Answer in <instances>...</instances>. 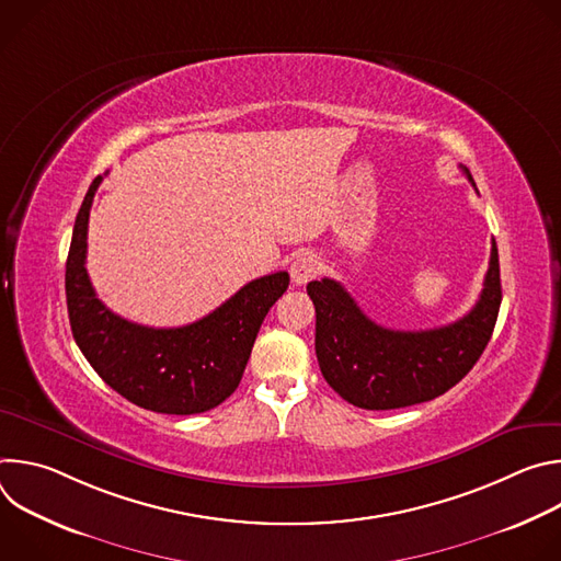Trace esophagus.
I'll use <instances>...</instances> for the list:
<instances>
[{"mask_svg":"<svg viewBox=\"0 0 561 561\" xmlns=\"http://www.w3.org/2000/svg\"><path fill=\"white\" fill-rule=\"evenodd\" d=\"M319 273V260L312 253H304L299 255L293 264H290V279L295 286H304L310 279H314Z\"/></svg>","mask_w":561,"mask_h":561,"instance_id":"34e87169","label":"esophagus"}]
</instances>
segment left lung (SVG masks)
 Returning <instances> with one entry per match:
<instances>
[{"label":"left lung","instance_id":"1","mask_svg":"<svg viewBox=\"0 0 561 561\" xmlns=\"http://www.w3.org/2000/svg\"><path fill=\"white\" fill-rule=\"evenodd\" d=\"M468 182L472 175L461 167ZM314 312V353L324 379L348 404L390 411L428 402L453 388L482 357L502 304L493 239L482 295L457 322L431 331H390L364 314L335 279L306 286Z\"/></svg>","mask_w":561,"mask_h":561}]
</instances>
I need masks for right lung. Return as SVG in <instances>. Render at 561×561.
Wrapping results in <instances>:
<instances>
[{
  "instance_id": "add662e5",
  "label": "right lung",
  "mask_w": 561,
  "mask_h": 561,
  "mask_svg": "<svg viewBox=\"0 0 561 561\" xmlns=\"http://www.w3.org/2000/svg\"><path fill=\"white\" fill-rule=\"evenodd\" d=\"M98 175L77 213L66 260V304L72 337L95 373L128 402L164 415L219 407L242 381L271 306L288 288L279 271L249 282L219 308L180 329H148L108 310L87 273V234Z\"/></svg>"
}]
</instances>
